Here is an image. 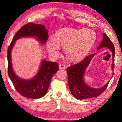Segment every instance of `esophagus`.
Masks as SVG:
<instances>
[{
	"instance_id": "1",
	"label": "esophagus",
	"mask_w": 122,
	"mask_h": 122,
	"mask_svg": "<svg viewBox=\"0 0 122 122\" xmlns=\"http://www.w3.org/2000/svg\"><path fill=\"white\" fill-rule=\"evenodd\" d=\"M59 68L60 69H65L66 68V65L64 64H60Z\"/></svg>"
}]
</instances>
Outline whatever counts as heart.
Wrapping results in <instances>:
<instances>
[{"mask_svg": "<svg viewBox=\"0 0 122 122\" xmlns=\"http://www.w3.org/2000/svg\"><path fill=\"white\" fill-rule=\"evenodd\" d=\"M96 37L95 33L90 29L62 28L55 34L54 39L48 38L47 49L51 55L55 56L59 54L60 47L63 46L64 53L68 59L71 61H78L89 51Z\"/></svg>", "mask_w": 122, "mask_h": 122, "instance_id": "obj_1", "label": "heart"}]
</instances>
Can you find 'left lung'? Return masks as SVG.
Returning a JSON list of instances; mask_svg holds the SVG:
<instances>
[{
  "mask_svg": "<svg viewBox=\"0 0 122 122\" xmlns=\"http://www.w3.org/2000/svg\"><path fill=\"white\" fill-rule=\"evenodd\" d=\"M103 47H106L111 51L112 55V69H114L115 61V47L113 43L107 35L103 34V39L98 47V49ZM95 54L88 55L81 62L71 65L67 69L68 74V82L70 91L71 94L76 98L79 100L92 98L100 95L106 90L109 82L101 88L95 89L90 87L85 83L83 75L86 68Z\"/></svg>",
  "mask_w": 122,
  "mask_h": 122,
  "instance_id": "1",
  "label": "left lung"
}]
</instances>
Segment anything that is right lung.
Here are the masks:
<instances>
[{
    "label": "right lung",
    "instance_id": "add662e5",
    "mask_svg": "<svg viewBox=\"0 0 122 122\" xmlns=\"http://www.w3.org/2000/svg\"><path fill=\"white\" fill-rule=\"evenodd\" d=\"M34 37L41 44H45L48 38V30L41 24L28 23L22 26L14 36L7 50L8 74L16 91L26 97L36 99L47 93L51 78L59 70V65L54 62L43 60L39 71L30 80L18 77L13 71L11 51L15 41L23 37Z\"/></svg>",
    "mask_w": 122,
    "mask_h": 122
}]
</instances>
